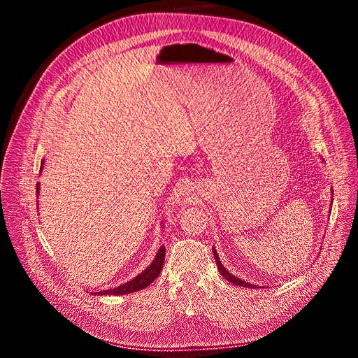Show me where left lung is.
<instances>
[{"label": "left lung", "instance_id": "left-lung-1", "mask_svg": "<svg viewBox=\"0 0 358 358\" xmlns=\"http://www.w3.org/2000/svg\"><path fill=\"white\" fill-rule=\"evenodd\" d=\"M214 257H215V263H217V266H218V271H220V273L224 276V278H226L229 282H232V284H235V285H239V287H251V284H250V282L242 281V280L236 278V276H234L232 273H229V271H226V268H224L223 264H222L220 259H218V256H217L215 250H214Z\"/></svg>", "mask_w": 358, "mask_h": 358}]
</instances>
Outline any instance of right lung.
<instances>
[{"label": "right lung", "mask_w": 358, "mask_h": 358, "mask_svg": "<svg viewBox=\"0 0 358 358\" xmlns=\"http://www.w3.org/2000/svg\"><path fill=\"white\" fill-rule=\"evenodd\" d=\"M41 168H43V164H41ZM37 192H38V184H37ZM164 260H165V247H160V250L157 251V256L153 260V263L150 264V266L141 275H138L136 278L131 280L129 282H126V284H123L120 287L111 288V290H103V292H99V293H95V294L120 296V294H128V293L143 290V288L148 287L150 284H152L157 278L160 271H162V268H164Z\"/></svg>", "instance_id": "obj_1"}]
</instances>
